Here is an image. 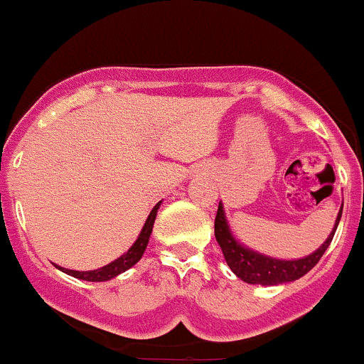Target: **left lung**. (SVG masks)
<instances>
[{
	"mask_svg": "<svg viewBox=\"0 0 364 364\" xmlns=\"http://www.w3.org/2000/svg\"><path fill=\"white\" fill-rule=\"evenodd\" d=\"M341 210H343V206L340 208V213H338L336 217V224H334V229L331 231V235L327 236L326 242H323L315 252H311L306 257H301V259H276V257L254 252V250L242 245V243L232 236L231 229H229L222 203L218 204L217 217H215V238H217L218 245H220L222 254H224L229 268L235 272L240 279L245 281V283L263 284V287L290 283V281H295L299 279V277L306 276V274L318 263L320 257L323 256V252L327 250L329 243L333 242V236L334 232H336L338 224H340Z\"/></svg>",
	"mask_w": 364,
	"mask_h": 364,
	"instance_id": "8db88e82",
	"label": "left lung"
}]
</instances>
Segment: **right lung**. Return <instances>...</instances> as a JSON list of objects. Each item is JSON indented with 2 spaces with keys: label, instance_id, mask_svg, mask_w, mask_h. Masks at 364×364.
Returning <instances> with one entry per match:
<instances>
[{
  "label": "right lung",
  "instance_id": "1",
  "mask_svg": "<svg viewBox=\"0 0 364 364\" xmlns=\"http://www.w3.org/2000/svg\"><path fill=\"white\" fill-rule=\"evenodd\" d=\"M160 204H161V200L153 208V210H151L149 217H147L146 224H144V228H142V231H140L136 242L129 247L128 252H124L121 257H117L115 261H112V263L97 268V270H88V272L69 270V268H62V267H56V268H60V270L65 272V274H69V276L76 277V279L92 281V283H100V281H110V279H114V277H117L119 274H122V272H126L128 268H132L133 264H135L136 261H140V257H142L144 250H146L147 243H149V236H151V232H153L154 218H156Z\"/></svg>",
  "mask_w": 364,
  "mask_h": 364
}]
</instances>
